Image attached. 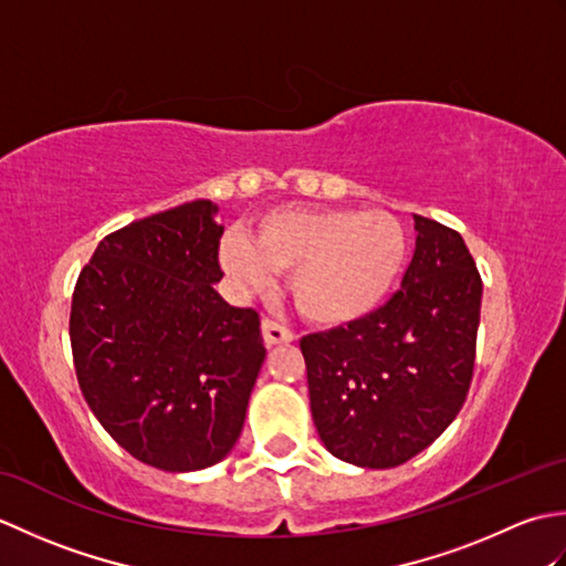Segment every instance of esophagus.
<instances>
[{
	"label": "esophagus",
	"mask_w": 566,
	"mask_h": 566,
	"mask_svg": "<svg viewBox=\"0 0 566 566\" xmlns=\"http://www.w3.org/2000/svg\"><path fill=\"white\" fill-rule=\"evenodd\" d=\"M262 340L268 347L272 345H284V343H292L294 340V333L286 331L280 323H274L270 318L262 321Z\"/></svg>",
	"instance_id": "esophagus-1"
}]
</instances>
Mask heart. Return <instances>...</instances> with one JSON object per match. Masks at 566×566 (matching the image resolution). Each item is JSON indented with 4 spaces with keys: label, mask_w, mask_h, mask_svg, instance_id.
Segmentation results:
<instances>
[{
    "label": "heart",
    "mask_w": 566,
    "mask_h": 566,
    "mask_svg": "<svg viewBox=\"0 0 566 566\" xmlns=\"http://www.w3.org/2000/svg\"><path fill=\"white\" fill-rule=\"evenodd\" d=\"M408 260V235L381 209L286 207L264 213L250 238L231 233L221 264L243 292H264L290 272V294L316 326L340 328L387 302Z\"/></svg>",
    "instance_id": "heart-1"
}]
</instances>
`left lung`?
<instances>
[{
  "mask_svg": "<svg viewBox=\"0 0 566 566\" xmlns=\"http://www.w3.org/2000/svg\"><path fill=\"white\" fill-rule=\"evenodd\" d=\"M413 221L401 290L369 318L302 340L321 442L355 467L389 469L423 452L472 384L482 276L460 233Z\"/></svg>",
  "mask_w": 566,
  "mask_h": 566,
  "instance_id": "1",
  "label": "left lung"
}]
</instances>
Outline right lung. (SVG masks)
I'll return each mask as SVG.
<instances>
[{
  "instance_id": "1",
  "label": "right lung",
  "mask_w": 566,
  "mask_h": 566,
  "mask_svg": "<svg viewBox=\"0 0 566 566\" xmlns=\"http://www.w3.org/2000/svg\"><path fill=\"white\" fill-rule=\"evenodd\" d=\"M219 207L197 199L106 235L72 294L84 401L136 460L199 472L235 448L264 363L260 318L223 302Z\"/></svg>"
}]
</instances>
